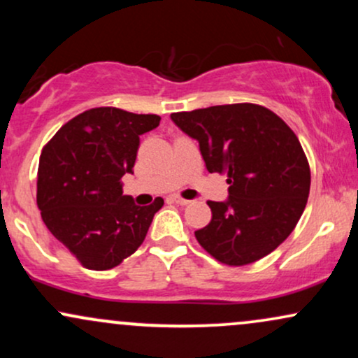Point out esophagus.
<instances>
[{"mask_svg": "<svg viewBox=\"0 0 358 358\" xmlns=\"http://www.w3.org/2000/svg\"><path fill=\"white\" fill-rule=\"evenodd\" d=\"M171 202H175L176 205H188V203H190V200L182 199L180 195H171Z\"/></svg>", "mask_w": 358, "mask_h": 358, "instance_id": "esophagus-1", "label": "esophagus"}]
</instances>
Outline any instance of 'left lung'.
Returning <instances> with one entry per match:
<instances>
[{"label": "left lung", "instance_id": "1", "mask_svg": "<svg viewBox=\"0 0 358 358\" xmlns=\"http://www.w3.org/2000/svg\"><path fill=\"white\" fill-rule=\"evenodd\" d=\"M171 121L199 141L210 173H227L229 199L207 202L212 220L195 232L199 244L227 266L273 252L296 227L310 195V165L293 129L250 102L173 113Z\"/></svg>", "mask_w": 358, "mask_h": 358}]
</instances>
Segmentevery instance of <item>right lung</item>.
<instances>
[{
    "label": "right lung",
    "mask_w": 358,
    "mask_h": 358,
    "mask_svg": "<svg viewBox=\"0 0 358 358\" xmlns=\"http://www.w3.org/2000/svg\"><path fill=\"white\" fill-rule=\"evenodd\" d=\"M156 114L94 108L57 131L43 146L36 182L42 220L84 268H116L145 241L158 196L148 207L122 195L133 173L139 136L159 124Z\"/></svg>",
    "instance_id": "right-lung-1"
}]
</instances>
